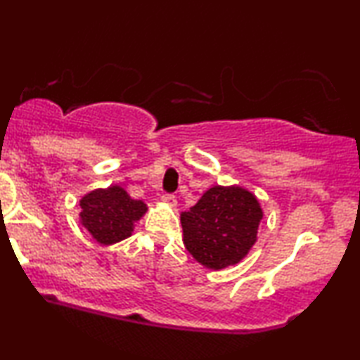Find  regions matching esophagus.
Returning a JSON list of instances; mask_svg holds the SVG:
<instances>
[{
    "label": "esophagus",
    "instance_id": "obj_1",
    "mask_svg": "<svg viewBox=\"0 0 360 360\" xmlns=\"http://www.w3.org/2000/svg\"><path fill=\"white\" fill-rule=\"evenodd\" d=\"M162 202L165 205H168V207H176V203H178V200H176V197L171 195V193H165V195L162 197Z\"/></svg>",
    "mask_w": 360,
    "mask_h": 360
}]
</instances>
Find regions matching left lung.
Returning <instances> with one entry per match:
<instances>
[{"instance_id":"8db88e82","label":"left lung","mask_w":360,"mask_h":360,"mask_svg":"<svg viewBox=\"0 0 360 360\" xmlns=\"http://www.w3.org/2000/svg\"><path fill=\"white\" fill-rule=\"evenodd\" d=\"M262 216L253 192L240 186H213L181 213L182 242L208 269L236 266L258 240Z\"/></svg>"}]
</instances>
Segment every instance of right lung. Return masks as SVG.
<instances>
[{"mask_svg": "<svg viewBox=\"0 0 360 360\" xmlns=\"http://www.w3.org/2000/svg\"><path fill=\"white\" fill-rule=\"evenodd\" d=\"M79 208V224L101 245H113L131 237L136 222L147 213L144 202L131 198L117 184L84 193Z\"/></svg>", "mask_w": 360, "mask_h": 360, "instance_id": "add662e5", "label": "right lung"}]
</instances>
